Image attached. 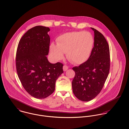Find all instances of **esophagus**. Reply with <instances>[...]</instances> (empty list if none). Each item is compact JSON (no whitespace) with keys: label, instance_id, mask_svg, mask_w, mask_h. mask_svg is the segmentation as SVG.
Listing matches in <instances>:
<instances>
[{"label":"esophagus","instance_id":"esophagus-1","mask_svg":"<svg viewBox=\"0 0 129 129\" xmlns=\"http://www.w3.org/2000/svg\"><path fill=\"white\" fill-rule=\"evenodd\" d=\"M68 69H69V67L67 66H66V65L63 66V71H64V72L67 71L68 70Z\"/></svg>","mask_w":129,"mask_h":129}]
</instances>
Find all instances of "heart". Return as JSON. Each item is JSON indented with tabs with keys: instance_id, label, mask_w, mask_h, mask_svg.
Here are the masks:
<instances>
[{
	"instance_id": "obj_1",
	"label": "heart",
	"mask_w": 129,
	"mask_h": 129,
	"mask_svg": "<svg viewBox=\"0 0 129 129\" xmlns=\"http://www.w3.org/2000/svg\"><path fill=\"white\" fill-rule=\"evenodd\" d=\"M94 38L88 32L74 31L64 33L56 39V44L52 43L50 51L56 60L62 59L67 53L69 60L80 64L86 61L92 52Z\"/></svg>"
}]
</instances>
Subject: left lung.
Instances as JSON below:
<instances>
[{"label":"left lung","instance_id":"obj_1","mask_svg":"<svg viewBox=\"0 0 129 129\" xmlns=\"http://www.w3.org/2000/svg\"><path fill=\"white\" fill-rule=\"evenodd\" d=\"M94 33V47L88 60L73 70L75 76L72 81L73 91L82 101H89L101 91L110 70L109 45L104 36L91 28Z\"/></svg>","mask_w":129,"mask_h":129}]
</instances>
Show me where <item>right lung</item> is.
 I'll return each instance as SVG.
<instances>
[{
  "label": "right lung",
  "instance_id": "add662e5",
  "mask_svg": "<svg viewBox=\"0 0 129 129\" xmlns=\"http://www.w3.org/2000/svg\"><path fill=\"white\" fill-rule=\"evenodd\" d=\"M49 27L37 26L29 29L19 42L16 66L24 89L37 99L45 98L55 90V81L63 73V64L50 63Z\"/></svg>",
  "mask_w": 129,
  "mask_h": 129
}]
</instances>
